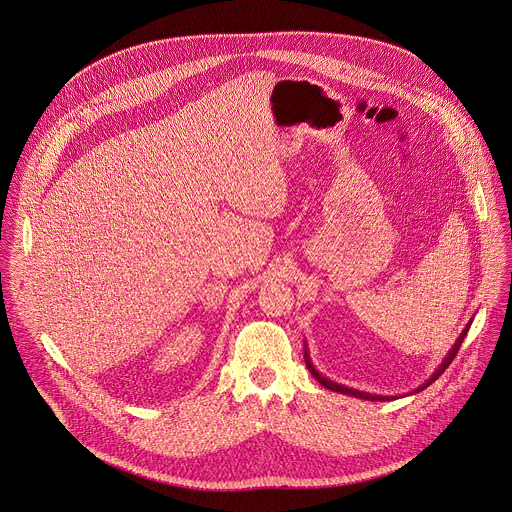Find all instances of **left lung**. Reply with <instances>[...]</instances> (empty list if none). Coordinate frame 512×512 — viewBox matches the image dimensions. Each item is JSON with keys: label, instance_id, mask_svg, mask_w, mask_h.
Wrapping results in <instances>:
<instances>
[{"label": "left lung", "instance_id": "obj_1", "mask_svg": "<svg viewBox=\"0 0 512 512\" xmlns=\"http://www.w3.org/2000/svg\"><path fill=\"white\" fill-rule=\"evenodd\" d=\"M469 326H471V322L467 324V328L461 332V336L457 338V341L454 343V347L450 349V353L446 355V359L442 361V365L436 369V373L424 383V385H420L414 393H420V391H424L426 387H430L446 369H448V365L454 361L455 353L459 351V345L463 343V338L467 336V330H469ZM304 359H306V365H308V371L314 375V379L320 383V385H324L326 389H330V391H336V393H341V395H349V397L355 398H363V400H389L391 397H379V395H369V393H361V391H357V389H349V387H343L340 383H334V381H330V379H326V377H322L316 369H314V365H312V361H310V355H308V351H306V347H304Z\"/></svg>", "mask_w": 512, "mask_h": 512}]
</instances>
